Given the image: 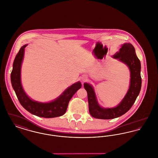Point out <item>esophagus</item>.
Wrapping results in <instances>:
<instances>
[{"label": "esophagus", "mask_w": 158, "mask_h": 158, "mask_svg": "<svg viewBox=\"0 0 158 158\" xmlns=\"http://www.w3.org/2000/svg\"><path fill=\"white\" fill-rule=\"evenodd\" d=\"M82 82H84V81H85L86 80V77L85 76H83V77H82Z\"/></svg>", "instance_id": "34e87169"}]
</instances>
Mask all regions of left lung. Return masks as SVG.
Listing matches in <instances>:
<instances>
[{"instance_id": "8db88e82", "label": "left lung", "mask_w": 158, "mask_h": 158, "mask_svg": "<svg viewBox=\"0 0 158 158\" xmlns=\"http://www.w3.org/2000/svg\"><path fill=\"white\" fill-rule=\"evenodd\" d=\"M113 58L125 63L129 68L131 77L129 89L124 98L117 106L105 108L99 105L92 85L85 83L84 88L88 93L89 111L91 116L95 118L113 119L127 113L135 103L141 89V64L136 56L133 45L130 43H124L121 46L120 51L113 56Z\"/></svg>"}]
</instances>
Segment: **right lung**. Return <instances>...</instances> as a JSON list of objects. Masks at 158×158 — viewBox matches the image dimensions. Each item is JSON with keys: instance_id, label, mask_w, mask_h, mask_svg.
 <instances>
[{"instance_id": "add662e5", "label": "right lung", "mask_w": 158, "mask_h": 158, "mask_svg": "<svg viewBox=\"0 0 158 158\" xmlns=\"http://www.w3.org/2000/svg\"><path fill=\"white\" fill-rule=\"evenodd\" d=\"M23 46L16 54L13 63V69L10 74L11 83L20 104L28 112L44 118H54L60 117L66 113L69 102L73 95L82 86L77 82L64 90L61 95L52 102L43 103L32 100L23 89L21 81V69L23 63L25 48Z\"/></svg>"}]
</instances>
